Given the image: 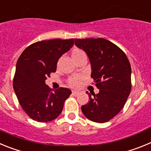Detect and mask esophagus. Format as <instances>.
<instances>
[{"label": "esophagus", "instance_id": "obj_1", "mask_svg": "<svg viewBox=\"0 0 151 151\" xmlns=\"http://www.w3.org/2000/svg\"><path fill=\"white\" fill-rule=\"evenodd\" d=\"M78 94H79V92L78 91H73V94H74V95L77 96Z\"/></svg>", "mask_w": 151, "mask_h": 151}]
</instances>
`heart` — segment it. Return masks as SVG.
I'll return each mask as SVG.
<instances>
[{"instance_id":"obj_1","label":"heart","mask_w":151,"mask_h":151,"mask_svg":"<svg viewBox=\"0 0 151 151\" xmlns=\"http://www.w3.org/2000/svg\"><path fill=\"white\" fill-rule=\"evenodd\" d=\"M84 54L83 50H80V49H75L73 51V53H72V56H73V57H76V56L80 55V54ZM81 78H81V76H74L71 77L69 80V85H71V86H74V87L75 86H77V85H78V84H79Z\"/></svg>"}]
</instances>
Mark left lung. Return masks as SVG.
<instances>
[{"mask_svg":"<svg viewBox=\"0 0 151 151\" xmlns=\"http://www.w3.org/2000/svg\"><path fill=\"white\" fill-rule=\"evenodd\" d=\"M75 45L86 53L99 93L87 91L90 101L82 106L88 119L108 122L123 108L132 88L131 65L125 54L111 41L104 38L75 39Z\"/></svg>","mask_w":151,"mask_h":151,"instance_id":"left-lung-1","label":"left lung"}]
</instances>
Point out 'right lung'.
<instances>
[{
	"mask_svg": "<svg viewBox=\"0 0 151 151\" xmlns=\"http://www.w3.org/2000/svg\"><path fill=\"white\" fill-rule=\"evenodd\" d=\"M74 39H53L35 42L19 57L13 78V89L23 110L33 120L47 122L61 113L70 89L53 90L45 80L56 72L61 56L70 50Z\"/></svg>",
	"mask_w": 151,
	"mask_h": 151,
	"instance_id": "add662e5",
	"label": "right lung"
}]
</instances>
